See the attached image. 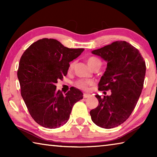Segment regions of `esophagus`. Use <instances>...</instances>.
Masks as SVG:
<instances>
[{
	"label": "esophagus",
	"mask_w": 157,
	"mask_h": 157,
	"mask_svg": "<svg viewBox=\"0 0 157 157\" xmlns=\"http://www.w3.org/2000/svg\"><path fill=\"white\" fill-rule=\"evenodd\" d=\"M91 95H90V94H84V95H83V97H84V98H90L91 97Z\"/></svg>",
	"instance_id": "34e87169"
}]
</instances>
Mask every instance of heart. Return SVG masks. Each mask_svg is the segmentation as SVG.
Segmentation results:
<instances>
[{
  "instance_id": "heart-1",
  "label": "heart",
  "mask_w": 157,
  "mask_h": 157,
  "mask_svg": "<svg viewBox=\"0 0 157 157\" xmlns=\"http://www.w3.org/2000/svg\"><path fill=\"white\" fill-rule=\"evenodd\" d=\"M98 62H100V61L98 59V58L94 57H91L87 59V63H88V65L89 66L90 68H91L92 66H94L95 63H97ZM73 67V63H71L70 64V67L69 68H70V69H71ZM89 84H90L89 82L84 81V80H78L75 82V85L83 89H86Z\"/></svg>"
}]
</instances>
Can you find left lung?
Returning <instances> with one entry per match:
<instances>
[{
	"instance_id": "left-lung-1",
	"label": "left lung",
	"mask_w": 157,
	"mask_h": 157,
	"mask_svg": "<svg viewBox=\"0 0 157 157\" xmlns=\"http://www.w3.org/2000/svg\"><path fill=\"white\" fill-rule=\"evenodd\" d=\"M91 52L107 63L98 89L110 90L111 94L103 98L95 95L99 104L90 115L96 125L113 128L123 123L136 107L144 83L145 61L139 50L124 41L113 42Z\"/></svg>"
}]
</instances>
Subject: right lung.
Returning <instances> with one entry per match:
<instances>
[{
	"label": "right lung",
	"instance_id": "right-lung-1",
	"mask_svg": "<svg viewBox=\"0 0 157 157\" xmlns=\"http://www.w3.org/2000/svg\"><path fill=\"white\" fill-rule=\"evenodd\" d=\"M84 50L45 38L30 45L21 56L17 72L21 96L31 116L42 127L55 129L63 125L75 103L83 98L78 89L72 87L63 95L55 84L67 75L69 63Z\"/></svg>",
	"mask_w": 157,
	"mask_h": 157
}]
</instances>
